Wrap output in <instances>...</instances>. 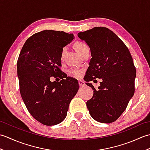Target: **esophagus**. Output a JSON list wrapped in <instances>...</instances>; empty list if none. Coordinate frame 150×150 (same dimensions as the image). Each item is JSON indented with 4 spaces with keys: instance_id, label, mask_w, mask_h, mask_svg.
<instances>
[{
    "instance_id": "obj_1",
    "label": "esophagus",
    "mask_w": 150,
    "mask_h": 150,
    "mask_svg": "<svg viewBox=\"0 0 150 150\" xmlns=\"http://www.w3.org/2000/svg\"><path fill=\"white\" fill-rule=\"evenodd\" d=\"M79 86L82 87V86H84L85 85V83H84V81H79Z\"/></svg>"
}]
</instances>
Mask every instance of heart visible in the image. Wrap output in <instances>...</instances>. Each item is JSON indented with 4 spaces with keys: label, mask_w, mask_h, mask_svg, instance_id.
<instances>
[{
    "label": "heart",
    "mask_w": 150,
    "mask_h": 150,
    "mask_svg": "<svg viewBox=\"0 0 150 150\" xmlns=\"http://www.w3.org/2000/svg\"><path fill=\"white\" fill-rule=\"evenodd\" d=\"M75 47L76 51H77L79 55H81V54L82 53H83L86 50L89 48L86 44L84 42H76L75 44ZM66 51V47H63L62 50V52H61V56L62 57H63V55H64ZM69 73H70V74L75 77H80L82 75L81 70H79V69H76V68H72L70 69Z\"/></svg>",
    "instance_id": "heart-1"
}]
</instances>
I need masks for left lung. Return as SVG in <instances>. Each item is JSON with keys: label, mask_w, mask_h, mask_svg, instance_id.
<instances>
[{"label": "left lung", "mask_w": 150, "mask_h": 150, "mask_svg": "<svg viewBox=\"0 0 150 150\" xmlns=\"http://www.w3.org/2000/svg\"><path fill=\"white\" fill-rule=\"evenodd\" d=\"M90 47L91 59L86 81L102 79L97 90L91 83L93 95L86 106L91 117L97 122L115 121L128 106L135 92L136 69L128 47L112 31L95 27L77 34Z\"/></svg>", "instance_id": "1"}]
</instances>
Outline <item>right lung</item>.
Returning <instances> with one entry per match:
<instances>
[{
    "label": "right lung",
    "mask_w": 150,
    "mask_h": 150,
    "mask_svg": "<svg viewBox=\"0 0 150 150\" xmlns=\"http://www.w3.org/2000/svg\"><path fill=\"white\" fill-rule=\"evenodd\" d=\"M74 39L73 33L44 30L28 39L19 55L17 69L21 97L32 117L44 125L62 122L78 91V82L72 78L50 81L61 72L62 50Z\"/></svg>",
    "instance_id": "add662e5"
}]
</instances>
